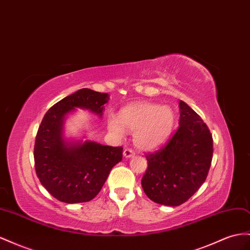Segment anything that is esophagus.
<instances>
[{
  "label": "esophagus",
  "instance_id": "obj_1",
  "mask_svg": "<svg viewBox=\"0 0 250 250\" xmlns=\"http://www.w3.org/2000/svg\"><path fill=\"white\" fill-rule=\"evenodd\" d=\"M123 156L125 158H131L134 156V151L132 149H130V148H126V149H124V151H123Z\"/></svg>",
  "mask_w": 250,
  "mask_h": 250
}]
</instances>
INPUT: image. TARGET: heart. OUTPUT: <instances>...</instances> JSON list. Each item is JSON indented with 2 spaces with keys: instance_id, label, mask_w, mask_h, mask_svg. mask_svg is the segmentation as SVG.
<instances>
[{
  "instance_id": "1",
  "label": "heart",
  "mask_w": 250,
  "mask_h": 250,
  "mask_svg": "<svg viewBox=\"0 0 250 250\" xmlns=\"http://www.w3.org/2000/svg\"><path fill=\"white\" fill-rule=\"evenodd\" d=\"M174 112L169 106L139 103L120 112V119L109 116L108 129L118 137L126 131L133 132V143L139 149L151 151L163 145L172 132Z\"/></svg>"
}]
</instances>
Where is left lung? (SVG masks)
Segmentation results:
<instances>
[{"label": "left lung", "mask_w": 250, "mask_h": 250, "mask_svg": "<svg viewBox=\"0 0 250 250\" xmlns=\"http://www.w3.org/2000/svg\"><path fill=\"white\" fill-rule=\"evenodd\" d=\"M179 128L167 144L147 153L142 178L146 195L158 204L179 206L204 183L211 165L213 141L199 114L180 101Z\"/></svg>", "instance_id": "8db88e82"}]
</instances>
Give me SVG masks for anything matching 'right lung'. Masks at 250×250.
Listing matches in <instances>:
<instances>
[{
  "label": "right lung",
  "instance_id": "obj_1",
  "mask_svg": "<svg viewBox=\"0 0 250 250\" xmlns=\"http://www.w3.org/2000/svg\"><path fill=\"white\" fill-rule=\"evenodd\" d=\"M108 99V93L83 88L59 101L45 113L33 151L36 172L46 190L61 202L73 204L92 200L112 167L123 158L121 146L67 141L63 134L64 120L69 112L81 108L102 117Z\"/></svg>",
  "mask_w": 250,
  "mask_h": 250
}]
</instances>
